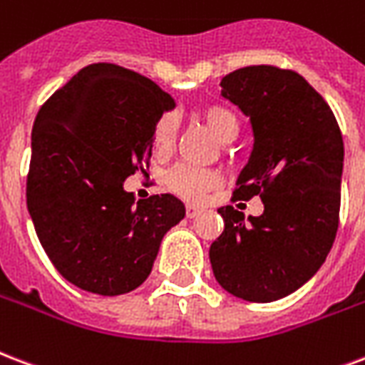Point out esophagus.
Wrapping results in <instances>:
<instances>
[{"mask_svg": "<svg viewBox=\"0 0 365 365\" xmlns=\"http://www.w3.org/2000/svg\"><path fill=\"white\" fill-rule=\"evenodd\" d=\"M199 212H201V208L199 207H193V205H187V207H185V216H187V218H195Z\"/></svg>", "mask_w": 365, "mask_h": 365, "instance_id": "esophagus-1", "label": "esophagus"}]
</instances>
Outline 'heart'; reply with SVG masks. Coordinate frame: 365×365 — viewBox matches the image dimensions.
I'll return each instance as SVG.
<instances>
[{
    "label": "heart",
    "mask_w": 365,
    "mask_h": 365,
    "mask_svg": "<svg viewBox=\"0 0 365 365\" xmlns=\"http://www.w3.org/2000/svg\"><path fill=\"white\" fill-rule=\"evenodd\" d=\"M199 118L205 126L214 133L220 141H232L237 135L239 122L232 110L224 105H205L199 110ZM176 141V118L174 115H163L153 128V147L158 157H164L172 151ZM166 187L172 193L182 197L185 201H201L207 191L214 189L220 183L216 172L195 168L189 164H178L166 172L164 176Z\"/></svg>",
    "instance_id": "obj_1"
}]
</instances>
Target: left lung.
Listing matches in <instances>:
<instances>
[{
  "mask_svg": "<svg viewBox=\"0 0 365 365\" xmlns=\"http://www.w3.org/2000/svg\"><path fill=\"white\" fill-rule=\"evenodd\" d=\"M222 96L249 116L255 145L233 201L260 195L264 212L222 207L224 232L210 245L216 282L233 297L272 302L302 287L325 262L339 227L344 145L325 99L299 72L237 68Z\"/></svg>",
  "mask_w": 365,
  "mask_h": 365,
  "instance_id": "8db88e82",
  "label": "left lung"
}]
</instances>
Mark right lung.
<instances>
[{
	"label": "right lung",
	"instance_id": "right-lung-1",
	"mask_svg": "<svg viewBox=\"0 0 365 365\" xmlns=\"http://www.w3.org/2000/svg\"><path fill=\"white\" fill-rule=\"evenodd\" d=\"M174 107L124 66L82 68L47 99L32 128L26 205L46 255L66 282L105 297L139 287L164 233L185 216L174 195L135 202L124 180L149 166L153 128Z\"/></svg>",
	"mask_w": 365,
	"mask_h": 365
}]
</instances>
